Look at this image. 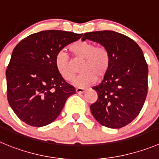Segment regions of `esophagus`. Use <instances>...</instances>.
I'll list each match as a JSON object with an SVG mask.
<instances>
[{"mask_svg":"<svg viewBox=\"0 0 159 159\" xmlns=\"http://www.w3.org/2000/svg\"><path fill=\"white\" fill-rule=\"evenodd\" d=\"M76 92H77V93H79V94L80 93H84V92H85V89L83 88H77Z\"/></svg>","mask_w":159,"mask_h":159,"instance_id":"1","label":"esophagus"}]
</instances>
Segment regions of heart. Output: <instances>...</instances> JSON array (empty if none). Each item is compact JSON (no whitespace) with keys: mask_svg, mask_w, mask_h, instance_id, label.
Wrapping results in <instances>:
<instances>
[{"mask_svg":"<svg viewBox=\"0 0 159 159\" xmlns=\"http://www.w3.org/2000/svg\"><path fill=\"white\" fill-rule=\"evenodd\" d=\"M69 49L76 59H84L81 64V74L75 80V84L86 87L96 81V78L104 76L111 65V56L104 46H95L93 42L78 41L69 46ZM55 64L58 72L66 81H72L75 76L73 62L63 51L57 53Z\"/></svg>","mask_w":159,"mask_h":159,"instance_id":"1","label":"heart"}]
</instances>
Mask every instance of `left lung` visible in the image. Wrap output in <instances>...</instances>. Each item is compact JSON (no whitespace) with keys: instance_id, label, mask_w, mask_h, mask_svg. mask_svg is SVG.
<instances>
[{"instance_id":"obj_1","label":"left lung","mask_w":159,"mask_h":159,"mask_svg":"<svg viewBox=\"0 0 159 159\" xmlns=\"http://www.w3.org/2000/svg\"><path fill=\"white\" fill-rule=\"evenodd\" d=\"M86 39L104 46L111 65L103 80L93 87L98 99L92 115L103 126L119 129L140 114L148 94V67L143 51L133 39L112 30L84 34Z\"/></svg>"}]
</instances>
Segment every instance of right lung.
<instances>
[{
	"label": "right lung",
	"instance_id": "add662e5",
	"mask_svg": "<svg viewBox=\"0 0 159 159\" xmlns=\"http://www.w3.org/2000/svg\"><path fill=\"white\" fill-rule=\"evenodd\" d=\"M82 34L44 30L22 40L15 47L6 70L8 103L18 118L35 127L57 118L68 98L75 94L58 72L55 59Z\"/></svg>",
	"mask_w": 159,
	"mask_h": 159
}]
</instances>
